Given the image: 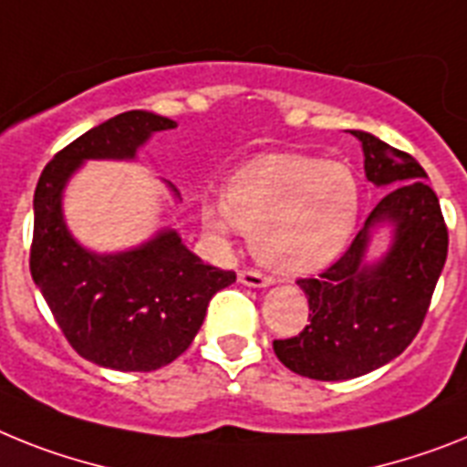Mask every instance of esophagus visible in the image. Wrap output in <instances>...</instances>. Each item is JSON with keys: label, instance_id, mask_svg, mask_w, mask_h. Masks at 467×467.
Wrapping results in <instances>:
<instances>
[{"label": "esophagus", "instance_id": "esophagus-1", "mask_svg": "<svg viewBox=\"0 0 467 467\" xmlns=\"http://www.w3.org/2000/svg\"><path fill=\"white\" fill-rule=\"evenodd\" d=\"M237 280H240L242 285H246V287H256V289H264L273 285L270 277L261 275V273H254V270H242L240 275H237Z\"/></svg>", "mask_w": 467, "mask_h": 467}]
</instances>
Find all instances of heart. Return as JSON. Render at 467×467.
Instances as JSON below:
<instances>
[{
  "label": "heart",
  "mask_w": 467,
  "mask_h": 467,
  "mask_svg": "<svg viewBox=\"0 0 467 467\" xmlns=\"http://www.w3.org/2000/svg\"><path fill=\"white\" fill-rule=\"evenodd\" d=\"M360 187L339 161L268 156L237 171L223 203L202 206L206 234L252 237L254 256L285 275H306L342 256L358 225Z\"/></svg>",
  "instance_id": "1"
}]
</instances>
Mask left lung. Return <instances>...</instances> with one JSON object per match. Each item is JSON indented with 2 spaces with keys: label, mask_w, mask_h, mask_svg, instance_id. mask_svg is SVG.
<instances>
[{
  "label": "left lung",
  "mask_w": 467,
  "mask_h": 467,
  "mask_svg": "<svg viewBox=\"0 0 467 467\" xmlns=\"http://www.w3.org/2000/svg\"><path fill=\"white\" fill-rule=\"evenodd\" d=\"M348 132L363 149L368 182L391 190L337 264L318 277L296 280L311 323L299 337L273 342L282 366L320 382L373 373L406 351L425 320L449 252L440 199L420 163L370 132ZM385 226L388 249L375 257L369 246Z\"/></svg>",
  "instance_id": "1"
}]
</instances>
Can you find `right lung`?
I'll return each instance as SVG.
<instances>
[{
    "label": "right lung",
    "instance_id": "1",
    "mask_svg": "<svg viewBox=\"0 0 467 467\" xmlns=\"http://www.w3.org/2000/svg\"><path fill=\"white\" fill-rule=\"evenodd\" d=\"M175 125L151 111L120 113L58 151L35 190L30 273L70 347L101 368L149 373L173 363L197 337L213 294L234 282L233 270L194 256L173 227L101 254L66 223V187L88 161H137L156 132ZM166 190L178 203L180 192L171 182Z\"/></svg>",
    "mask_w": 467,
    "mask_h": 467
}]
</instances>
